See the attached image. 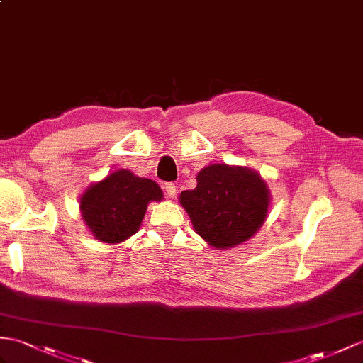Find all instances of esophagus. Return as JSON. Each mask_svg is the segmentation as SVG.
I'll return each instance as SVG.
<instances>
[{
    "label": "esophagus",
    "mask_w": 363,
    "mask_h": 363,
    "mask_svg": "<svg viewBox=\"0 0 363 363\" xmlns=\"http://www.w3.org/2000/svg\"><path fill=\"white\" fill-rule=\"evenodd\" d=\"M164 191H166V196L169 199H174L177 196V186L174 183H166L164 184Z\"/></svg>",
    "instance_id": "34e87169"
}]
</instances>
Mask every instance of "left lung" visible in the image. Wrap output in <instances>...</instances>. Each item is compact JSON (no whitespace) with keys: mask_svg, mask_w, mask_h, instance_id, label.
<instances>
[{"mask_svg":"<svg viewBox=\"0 0 363 363\" xmlns=\"http://www.w3.org/2000/svg\"><path fill=\"white\" fill-rule=\"evenodd\" d=\"M179 201L203 240L216 250H229L248 242L262 228L271 192L254 169L216 163L203 167L197 188L183 191Z\"/></svg>","mask_w":363,"mask_h":363,"instance_id":"left-lung-1","label":"left lung"}]
</instances>
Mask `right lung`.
Returning <instances> with one entry per match:
<instances>
[{
  "instance_id": "1",
  "label": "right lung",
  "mask_w": 363,
  "mask_h": 363,
  "mask_svg": "<svg viewBox=\"0 0 363 363\" xmlns=\"http://www.w3.org/2000/svg\"><path fill=\"white\" fill-rule=\"evenodd\" d=\"M162 200L163 191L154 180L117 169L87 186L79 197V212L96 240L117 245L138 231L149 203Z\"/></svg>"
}]
</instances>
